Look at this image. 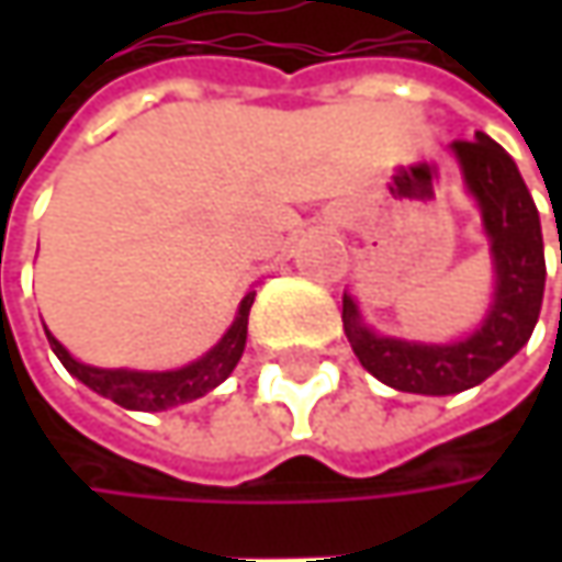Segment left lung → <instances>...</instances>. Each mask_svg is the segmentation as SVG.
<instances>
[{
	"instance_id": "obj_1",
	"label": "left lung",
	"mask_w": 562,
	"mask_h": 562,
	"mask_svg": "<svg viewBox=\"0 0 562 562\" xmlns=\"http://www.w3.org/2000/svg\"><path fill=\"white\" fill-rule=\"evenodd\" d=\"M450 153L482 212L494 269V296L479 328L450 344L378 335L362 322L357 300L344 293V331L362 369L394 391L425 397L469 391L516 357L535 331L548 274L541 218L507 149L479 131L475 140L450 143Z\"/></svg>"
}]
</instances>
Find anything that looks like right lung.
<instances>
[{
    "mask_svg": "<svg viewBox=\"0 0 562 562\" xmlns=\"http://www.w3.org/2000/svg\"><path fill=\"white\" fill-rule=\"evenodd\" d=\"M252 300H256V291H249L240 300L231 328H227L222 340L209 353L187 362L181 369H168V372H137V369H99V366H87V362L71 357L55 340L53 331H46V337H49V347H53L55 357L61 359V366L77 381H83L90 391L115 400L124 409L159 413V409H168V406H181V403H190V400L205 397L209 391H215L234 372V366L240 362L244 347H247V322Z\"/></svg>",
    "mask_w": 562,
    "mask_h": 562,
    "instance_id": "obj_1",
    "label": "right lung"
}]
</instances>
